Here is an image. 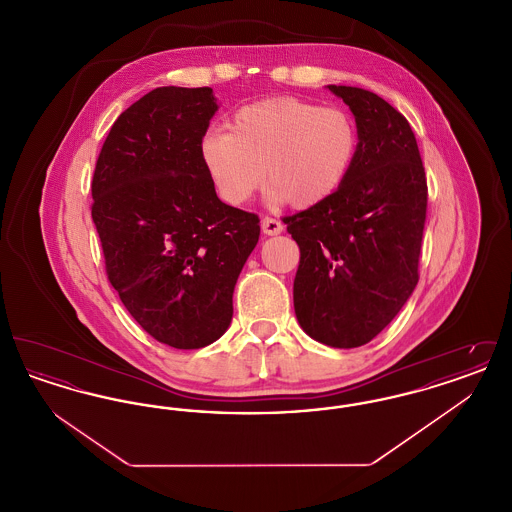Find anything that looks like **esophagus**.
Wrapping results in <instances>:
<instances>
[{
    "instance_id": "obj_1",
    "label": "esophagus",
    "mask_w": 512,
    "mask_h": 512,
    "mask_svg": "<svg viewBox=\"0 0 512 512\" xmlns=\"http://www.w3.org/2000/svg\"><path fill=\"white\" fill-rule=\"evenodd\" d=\"M261 230L267 236H278L284 230V224L280 220L272 219V217H265L261 220Z\"/></svg>"
}]
</instances>
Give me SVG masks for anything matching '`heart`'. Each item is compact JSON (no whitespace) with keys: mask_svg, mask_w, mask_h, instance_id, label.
I'll return each mask as SVG.
<instances>
[{"mask_svg":"<svg viewBox=\"0 0 512 512\" xmlns=\"http://www.w3.org/2000/svg\"><path fill=\"white\" fill-rule=\"evenodd\" d=\"M228 130L201 140L203 165L228 205H242L267 180L274 199L315 207L340 188L357 147L343 111L288 96L240 107Z\"/></svg>","mask_w":512,"mask_h":512,"instance_id":"heart-1","label":"heart"}]
</instances>
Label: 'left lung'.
<instances>
[{"label": "left lung", "instance_id": "obj_1", "mask_svg": "<svg viewBox=\"0 0 512 512\" xmlns=\"http://www.w3.org/2000/svg\"><path fill=\"white\" fill-rule=\"evenodd\" d=\"M328 90L355 115L359 144L340 188L284 222L301 253L295 317L313 340L351 349L376 338L418 284L428 186L397 109L363 88Z\"/></svg>", "mask_w": 512, "mask_h": 512}]
</instances>
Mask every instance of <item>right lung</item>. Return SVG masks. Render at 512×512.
Masks as SVG:
<instances>
[{"label": "right lung", "mask_w": 512, "mask_h": 512, "mask_svg": "<svg viewBox=\"0 0 512 512\" xmlns=\"http://www.w3.org/2000/svg\"><path fill=\"white\" fill-rule=\"evenodd\" d=\"M211 88H155L115 121L92 180V219L122 305L151 338L199 349L228 330L259 217L222 203L201 159Z\"/></svg>", "instance_id": "right-lung-1"}]
</instances>
